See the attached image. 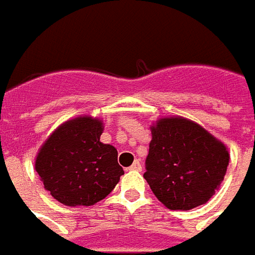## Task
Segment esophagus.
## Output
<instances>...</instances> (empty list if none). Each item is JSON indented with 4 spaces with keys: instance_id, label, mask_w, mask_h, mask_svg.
I'll return each instance as SVG.
<instances>
[{
    "instance_id": "1",
    "label": "esophagus",
    "mask_w": 255,
    "mask_h": 255,
    "mask_svg": "<svg viewBox=\"0 0 255 255\" xmlns=\"http://www.w3.org/2000/svg\"><path fill=\"white\" fill-rule=\"evenodd\" d=\"M129 168H130V170H134V171H140V170H141V164H140L139 160H134V163L131 164Z\"/></svg>"
}]
</instances>
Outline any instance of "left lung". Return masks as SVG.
I'll return each mask as SVG.
<instances>
[{
    "label": "left lung",
    "instance_id": "1",
    "mask_svg": "<svg viewBox=\"0 0 255 255\" xmlns=\"http://www.w3.org/2000/svg\"><path fill=\"white\" fill-rule=\"evenodd\" d=\"M144 179L155 198L171 211H189L211 199L229 165L223 141L182 116L155 121Z\"/></svg>",
    "mask_w": 255,
    "mask_h": 255
}]
</instances>
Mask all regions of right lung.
<instances>
[{
	"instance_id": "1",
	"label": "right lung",
	"mask_w": 255,
	"mask_h": 255,
	"mask_svg": "<svg viewBox=\"0 0 255 255\" xmlns=\"http://www.w3.org/2000/svg\"><path fill=\"white\" fill-rule=\"evenodd\" d=\"M104 122L77 116L56 128L44 140L35 170L50 195L66 206H91L102 201L119 182L124 168L118 150L101 141Z\"/></svg>"
}]
</instances>
